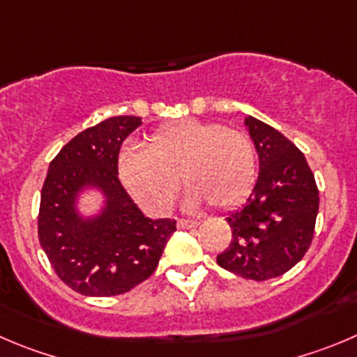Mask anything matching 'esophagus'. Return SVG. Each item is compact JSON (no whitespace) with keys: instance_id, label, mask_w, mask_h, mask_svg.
Segmentation results:
<instances>
[{"instance_id":"34e87169","label":"esophagus","mask_w":357,"mask_h":357,"mask_svg":"<svg viewBox=\"0 0 357 357\" xmlns=\"http://www.w3.org/2000/svg\"><path fill=\"white\" fill-rule=\"evenodd\" d=\"M197 220H186V218H178V227L179 229H194L197 227Z\"/></svg>"}]
</instances>
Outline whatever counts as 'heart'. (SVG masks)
<instances>
[{"label": "heart", "instance_id": "b5f03b06", "mask_svg": "<svg viewBox=\"0 0 357 357\" xmlns=\"http://www.w3.org/2000/svg\"><path fill=\"white\" fill-rule=\"evenodd\" d=\"M118 176L126 192L151 213L171 208L178 176L188 188L186 206L206 202L213 209H231L254 188L257 160L241 130L183 119L155 130L144 149H123Z\"/></svg>", "mask_w": 357, "mask_h": 357}]
</instances>
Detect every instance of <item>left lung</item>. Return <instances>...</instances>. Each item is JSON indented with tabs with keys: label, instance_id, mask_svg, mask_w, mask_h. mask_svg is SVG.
I'll list each match as a JSON object with an SVG mask.
<instances>
[{
	"label": "left lung",
	"instance_id": "1",
	"mask_svg": "<svg viewBox=\"0 0 357 357\" xmlns=\"http://www.w3.org/2000/svg\"><path fill=\"white\" fill-rule=\"evenodd\" d=\"M259 153V178L248 201L227 216L231 245L216 255L220 268L264 282L294 268L315 232L319 190L305 155L273 126L245 119Z\"/></svg>",
	"mask_w": 357,
	"mask_h": 357
}]
</instances>
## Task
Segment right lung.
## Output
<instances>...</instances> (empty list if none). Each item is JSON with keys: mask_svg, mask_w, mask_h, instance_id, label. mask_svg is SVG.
I'll use <instances>...</instances> for the list:
<instances>
[{"mask_svg": "<svg viewBox=\"0 0 357 357\" xmlns=\"http://www.w3.org/2000/svg\"><path fill=\"white\" fill-rule=\"evenodd\" d=\"M141 118L116 116L66 142L49 163L38 211V239L63 284L82 296L125 294L153 275L176 220L142 215L118 178L123 141ZM98 185L108 206L84 222L73 209L77 192Z\"/></svg>", "mask_w": 357, "mask_h": 357, "instance_id": "obj_1", "label": "right lung"}]
</instances>
